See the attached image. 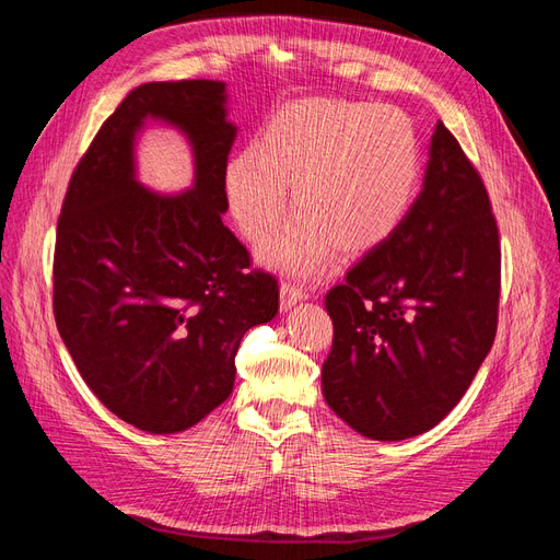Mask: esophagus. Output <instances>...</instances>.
<instances>
[{
    "label": "esophagus",
    "instance_id": "esophagus-1",
    "mask_svg": "<svg viewBox=\"0 0 560 560\" xmlns=\"http://www.w3.org/2000/svg\"><path fill=\"white\" fill-rule=\"evenodd\" d=\"M308 296V290L303 284H296V282H282L280 284V308L282 311H290L296 301L306 299Z\"/></svg>",
    "mask_w": 560,
    "mask_h": 560
}]
</instances>
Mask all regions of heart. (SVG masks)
<instances>
[{"mask_svg":"<svg viewBox=\"0 0 560 560\" xmlns=\"http://www.w3.org/2000/svg\"><path fill=\"white\" fill-rule=\"evenodd\" d=\"M418 179L420 140L409 116L325 97L278 109L259 147L235 151L224 175L231 214L252 245L280 229L292 184L299 214L264 249L290 273L325 268L334 245L364 254L385 243L409 214Z\"/></svg>","mask_w":560,"mask_h":560,"instance_id":"b5f03b06","label":"heart"}]
</instances>
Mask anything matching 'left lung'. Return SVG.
<instances>
[{
  "label": "left lung",
  "mask_w": 560,
  "mask_h": 560,
  "mask_svg": "<svg viewBox=\"0 0 560 560\" xmlns=\"http://www.w3.org/2000/svg\"><path fill=\"white\" fill-rule=\"evenodd\" d=\"M500 268L486 184L439 121L422 191L401 226L325 296L329 409L378 442L444 420L495 341Z\"/></svg>",
  "instance_id": "obj_1"
}]
</instances>
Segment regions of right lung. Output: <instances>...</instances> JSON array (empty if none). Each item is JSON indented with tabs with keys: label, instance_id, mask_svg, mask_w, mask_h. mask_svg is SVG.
I'll list each match as a JSON object with an SVG mask.
<instances>
[{
	"label": "right lung",
	"instance_id": "1",
	"mask_svg": "<svg viewBox=\"0 0 560 560\" xmlns=\"http://www.w3.org/2000/svg\"><path fill=\"white\" fill-rule=\"evenodd\" d=\"M222 81H151L100 126L62 200L54 315L81 378L151 434L196 425L226 401L247 329L278 313V280L252 268L222 222L235 126ZM161 117L192 142L197 184L179 197L133 179L131 142Z\"/></svg>",
	"mask_w": 560,
	"mask_h": 560
}]
</instances>
